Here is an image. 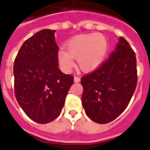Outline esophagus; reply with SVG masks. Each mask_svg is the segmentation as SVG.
<instances>
[{
    "label": "esophagus",
    "mask_w": 150,
    "mask_h": 150,
    "mask_svg": "<svg viewBox=\"0 0 150 150\" xmlns=\"http://www.w3.org/2000/svg\"><path fill=\"white\" fill-rule=\"evenodd\" d=\"M80 81V78L77 76H74V82L75 83H79Z\"/></svg>",
    "instance_id": "34e87169"
}]
</instances>
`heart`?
<instances>
[{
	"instance_id": "1",
	"label": "heart",
	"mask_w": 150,
	"mask_h": 150,
	"mask_svg": "<svg viewBox=\"0 0 150 150\" xmlns=\"http://www.w3.org/2000/svg\"><path fill=\"white\" fill-rule=\"evenodd\" d=\"M66 51L60 50L58 61L62 70L69 71L74 66L73 59L84 72L96 69L104 59L108 42L100 34H86L74 37L66 45Z\"/></svg>"
}]
</instances>
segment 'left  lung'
<instances>
[{
    "mask_svg": "<svg viewBox=\"0 0 150 150\" xmlns=\"http://www.w3.org/2000/svg\"><path fill=\"white\" fill-rule=\"evenodd\" d=\"M82 104L98 124L114 121L127 107L137 84L135 52L124 37L108 59L81 78Z\"/></svg>",
    "mask_w": 150,
    "mask_h": 150,
    "instance_id": "8db88e82",
    "label": "left lung"
}]
</instances>
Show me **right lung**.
I'll list each match as a JSON object with an SVG mask.
<instances>
[{
	"label": "right lung",
	"instance_id": "right-lung-1",
	"mask_svg": "<svg viewBox=\"0 0 150 150\" xmlns=\"http://www.w3.org/2000/svg\"><path fill=\"white\" fill-rule=\"evenodd\" d=\"M54 30L42 29L25 40L14 60V93L25 115L39 124L60 115L74 76L58 68Z\"/></svg>",
	"mask_w": 150,
	"mask_h": 150
}]
</instances>
